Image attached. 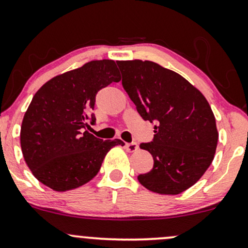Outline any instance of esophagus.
<instances>
[{
	"mask_svg": "<svg viewBox=\"0 0 248 248\" xmlns=\"http://www.w3.org/2000/svg\"><path fill=\"white\" fill-rule=\"evenodd\" d=\"M126 149L128 150L129 152H136L137 150H139V145H137V143H128L126 144Z\"/></svg>",
	"mask_w": 248,
	"mask_h": 248,
	"instance_id": "esophagus-1",
	"label": "esophagus"
}]
</instances>
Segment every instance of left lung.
Here are the masks:
<instances>
[{
    "instance_id": "left-lung-1",
    "label": "left lung",
    "mask_w": 248,
    "mask_h": 248,
    "mask_svg": "<svg viewBox=\"0 0 248 248\" xmlns=\"http://www.w3.org/2000/svg\"><path fill=\"white\" fill-rule=\"evenodd\" d=\"M117 64L137 112L156 124L152 142L140 145L155 161L149 173L139 175L140 183L160 194L183 192L207 170L217 146L207 99L182 75L156 62L136 59Z\"/></svg>"
}]
</instances>
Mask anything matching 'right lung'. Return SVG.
I'll return each instance as SVG.
<instances>
[{"label":"right lung","instance_id":"1","mask_svg":"<svg viewBox=\"0 0 248 248\" xmlns=\"http://www.w3.org/2000/svg\"><path fill=\"white\" fill-rule=\"evenodd\" d=\"M121 80L114 61H93L52 78L37 90L24 115L20 145L34 176L50 189L67 191L93 180L106 153L121 140H103L87 130L102 88Z\"/></svg>","mask_w":248,"mask_h":248}]
</instances>
